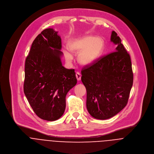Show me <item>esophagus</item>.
Masks as SVG:
<instances>
[{
  "instance_id": "obj_1",
  "label": "esophagus",
  "mask_w": 154,
  "mask_h": 154,
  "mask_svg": "<svg viewBox=\"0 0 154 154\" xmlns=\"http://www.w3.org/2000/svg\"><path fill=\"white\" fill-rule=\"evenodd\" d=\"M75 76H76V78H77V80L79 81V80H81V74H80L79 72H77L75 73Z\"/></svg>"
}]
</instances>
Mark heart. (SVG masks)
I'll list each match as a JSON object with an SVG mask.
<instances>
[{
    "label": "heart",
    "instance_id": "obj_1",
    "mask_svg": "<svg viewBox=\"0 0 154 154\" xmlns=\"http://www.w3.org/2000/svg\"><path fill=\"white\" fill-rule=\"evenodd\" d=\"M105 43L102 38L92 35L86 36L71 41L68 44L69 50L78 55V61L82 65L94 63L101 55L104 49ZM65 59L71 62L72 56L69 52L65 51Z\"/></svg>",
    "mask_w": 154,
    "mask_h": 154
}]
</instances>
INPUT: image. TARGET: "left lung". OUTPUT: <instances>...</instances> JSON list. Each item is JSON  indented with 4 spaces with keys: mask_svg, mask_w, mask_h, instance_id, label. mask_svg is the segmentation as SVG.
<instances>
[{
    "mask_svg": "<svg viewBox=\"0 0 154 154\" xmlns=\"http://www.w3.org/2000/svg\"><path fill=\"white\" fill-rule=\"evenodd\" d=\"M110 40L117 45L115 51L98 58L81 72L88 111L101 120L115 116L126 106L133 83L130 54L115 31Z\"/></svg>",
    "mask_w": 154,
    "mask_h": 154,
    "instance_id": "1",
    "label": "left lung"
}]
</instances>
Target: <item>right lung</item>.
<instances>
[{
	"mask_svg": "<svg viewBox=\"0 0 154 154\" xmlns=\"http://www.w3.org/2000/svg\"><path fill=\"white\" fill-rule=\"evenodd\" d=\"M61 38L52 28L33 41L25 62L24 92L35 114L54 121L63 114L66 95L77 83L74 69L62 66Z\"/></svg>",
	"mask_w": 154,
	"mask_h": 154,
	"instance_id": "right-lung-1",
	"label": "right lung"
}]
</instances>
